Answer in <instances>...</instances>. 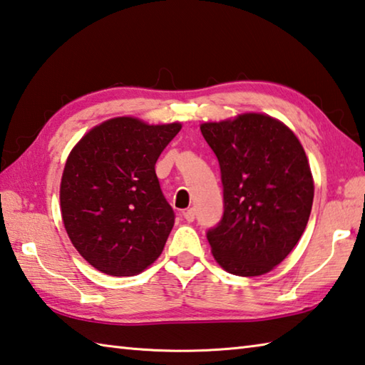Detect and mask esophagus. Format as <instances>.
<instances>
[{
    "label": "esophagus",
    "instance_id": "obj_1",
    "mask_svg": "<svg viewBox=\"0 0 365 365\" xmlns=\"http://www.w3.org/2000/svg\"><path fill=\"white\" fill-rule=\"evenodd\" d=\"M182 216H184V219L187 222H194V219H195V210L194 208H190V210H185L184 212H182Z\"/></svg>",
    "mask_w": 365,
    "mask_h": 365
}]
</instances>
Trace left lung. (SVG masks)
Returning a JSON list of instances; mask_svg holds the SVG:
<instances>
[{"label": "left lung", "mask_w": 365, "mask_h": 365, "mask_svg": "<svg viewBox=\"0 0 365 365\" xmlns=\"http://www.w3.org/2000/svg\"><path fill=\"white\" fill-rule=\"evenodd\" d=\"M224 185V216L206 233L216 262L238 277H259L283 262L305 232L314 181L292 130L262 113L203 122Z\"/></svg>", "instance_id": "8db88e82"}]
</instances>
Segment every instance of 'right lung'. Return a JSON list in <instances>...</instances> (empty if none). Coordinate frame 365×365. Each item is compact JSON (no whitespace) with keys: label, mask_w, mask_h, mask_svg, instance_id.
Here are the masks:
<instances>
[{"label":"right lung","mask_w":365,"mask_h":365,"mask_svg":"<svg viewBox=\"0 0 365 365\" xmlns=\"http://www.w3.org/2000/svg\"><path fill=\"white\" fill-rule=\"evenodd\" d=\"M181 122L132 115L98 123L76 143L60 182V210L73 246L111 277H133L154 264L175 224L155 162Z\"/></svg>","instance_id":"right-lung-1"}]
</instances>
